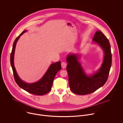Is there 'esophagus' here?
<instances>
[{
    "label": "esophagus",
    "instance_id": "esophagus-1",
    "mask_svg": "<svg viewBox=\"0 0 123 123\" xmlns=\"http://www.w3.org/2000/svg\"><path fill=\"white\" fill-rule=\"evenodd\" d=\"M61 65H62V69H65L66 67V66H67V64L65 62H62L61 63Z\"/></svg>",
    "mask_w": 123,
    "mask_h": 123
}]
</instances>
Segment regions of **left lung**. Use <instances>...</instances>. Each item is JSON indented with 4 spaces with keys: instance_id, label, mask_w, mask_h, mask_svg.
<instances>
[{
    "instance_id": "1",
    "label": "left lung",
    "mask_w": 123,
    "mask_h": 123,
    "mask_svg": "<svg viewBox=\"0 0 123 123\" xmlns=\"http://www.w3.org/2000/svg\"><path fill=\"white\" fill-rule=\"evenodd\" d=\"M93 44L103 50L104 57L100 68L93 74H87L80 62L81 55L69 53L66 57V66L71 90L78 95L94 92L106 82L111 65V54L109 41L100 31H96L92 39Z\"/></svg>"
}]
</instances>
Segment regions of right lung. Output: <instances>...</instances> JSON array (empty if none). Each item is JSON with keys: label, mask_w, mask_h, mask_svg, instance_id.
<instances>
[{"label": "right lung", "mask_w": 123, "mask_h": 123, "mask_svg": "<svg viewBox=\"0 0 123 123\" xmlns=\"http://www.w3.org/2000/svg\"><path fill=\"white\" fill-rule=\"evenodd\" d=\"M27 30H24L15 40L11 54V64L13 70L15 82L22 89L27 92L36 95L42 96L49 92L52 87L54 77L57 72L61 69V62H58L50 65L42 77L38 81L29 83L22 80L18 75L14 63V54L16 44L21 36Z\"/></svg>", "instance_id": "1"}]
</instances>
